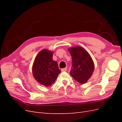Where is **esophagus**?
<instances>
[{"instance_id": "esophagus-1", "label": "esophagus", "mask_w": 122, "mask_h": 122, "mask_svg": "<svg viewBox=\"0 0 122 122\" xmlns=\"http://www.w3.org/2000/svg\"><path fill=\"white\" fill-rule=\"evenodd\" d=\"M67 68H62V69H61V72H65V71H67Z\"/></svg>"}]
</instances>
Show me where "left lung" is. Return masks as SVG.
Returning <instances> with one entry per match:
<instances>
[{
  "instance_id": "obj_1",
  "label": "left lung",
  "mask_w": 122,
  "mask_h": 122,
  "mask_svg": "<svg viewBox=\"0 0 122 122\" xmlns=\"http://www.w3.org/2000/svg\"><path fill=\"white\" fill-rule=\"evenodd\" d=\"M68 50L72 60L70 74L80 83H86L93 74L95 68L91 55L81 47L70 48Z\"/></svg>"
}]
</instances>
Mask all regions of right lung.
<instances>
[{
  "mask_svg": "<svg viewBox=\"0 0 122 122\" xmlns=\"http://www.w3.org/2000/svg\"><path fill=\"white\" fill-rule=\"evenodd\" d=\"M53 52L44 49L39 52L32 66V74L37 81L46 86L53 83L61 71L52 59Z\"/></svg>",
  "mask_w": 122,
  "mask_h": 122,
  "instance_id": "1",
  "label": "right lung"
}]
</instances>
